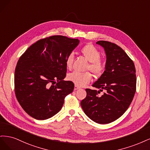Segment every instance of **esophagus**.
Instances as JSON below:
<instances>
[{"label":"esophagus","instance_id":"esophagus-1","mask_svg":"<svg viewBox=\"0 0 150 150\" xmlns=\"http://www.w3.org/2000/svg\"><path fill=\"white\" fill-rule=\"evenodd\" d=\"M79 88H80V87H79L78 86L75 85V87H74V90H78V89H79Z\"/></svg>","mask_w":150,"mask_h":150}]
</instances>
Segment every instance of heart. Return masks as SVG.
Listing matches in <instances>:
<instances>
[{
	"label": "heart",
	"instance_id": "obj_1",
	"mask_svg": "<svg viewBox=\"0 0 150 150\" xmlns=\"http://www.w3.org/2000/svg\"><path fill=\"white\" fill-rule=\"evenodd\" d=\"M81 54L87 59L90 63L87 66V70H90L92 74L96 76H100L103 73L105 69V64L103 60L100 59V52L92 44H86L82 47L80 50ZM74 60V54L71 53L67 56L65 64L67 69H70ZM68 80L78 86H83L89 83L92 79L90 72L80 73L78 71H74L67 76Z\"/></svg>",
	"mask_w": 150,
	"mask_h": 150
}]
</instances>
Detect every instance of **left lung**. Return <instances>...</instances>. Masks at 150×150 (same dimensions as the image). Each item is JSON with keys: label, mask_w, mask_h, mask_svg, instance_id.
Wrapping results in <instances>:
<instances>
[{"label": "left lung", "mask_w": 150, "mask_h": 150, "mask_svg": "<svg viewBox=\"0 0 150 150\" xmlns=\"http://www.w3.org/2000/svg\"><path fill=\"white\" fill-rule=\"evenodd\" d=\"M96 44L104 48L107 62L103 74L92 86L105 92L100 97L99 91L86 88L81 106L93 122L107 124L122 116L131 104L136 91V70L133 60L117 44L104 40Z\"/></svg>", "instance_id": "8db88e82"}]
</instances>
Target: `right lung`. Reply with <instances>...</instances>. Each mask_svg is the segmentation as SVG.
<instances>
[{"label":"right lung","instance_id":"obj_1","mask_svg":"<svg viewBox=\"0 0 150 150\" xmlns=\"http://www.w3.org/2000/svg\"><path fill=\"white\" fill-rule=\"evenodd\" d=\"M79 42L62 35L46 37L32 44L19 58L14 76L15 93L32 118H51L62 109L65 96L74 91L73 82L64 80L65 60Z\"/></svg>","mask_w":150,"mask_h":150}]
</instances>
